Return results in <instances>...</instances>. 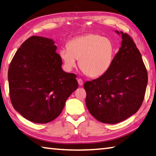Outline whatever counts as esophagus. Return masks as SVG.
I'll list each match as a JSON object with an SVG mask.
<instances>
[{"label":"esophagus","mask_w":156,"mask_h":156,"mask_svg":"<svg viewBox=\"0 0 156 156\" xmlns=\"http://www.w3.org/2000/svg\"><path fill=\"white\" fill-rule=\"evenodd\" d=\"M77 81H78V83H79V85L80 86H83V80H82L81 79H79L78 80H77Z\"/></svg>","instance_id":"34e87169"}]
</instances>
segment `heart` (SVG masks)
Returning a JSON list of instances; mask_svg holds the SVG:
<instances>
[{
    "label": "heart",
    "mask_w": 156,
    "mask_h": 156,
    "mask_svg": "<svg viewBox=\"0 0 156 156\" xmlns=\"http://www.w3.org/2000/svg\"><path fill=\"white\" fill-rule=\"evenodd\" d=\"M66 70L70 71L77 64L87 75L97 77L103 75L110 69L114 56V47L107 38L88 34L74 38L68 48L59 52Z\"/></svg>",
    "instance_id": "b5f03b06"
}]
</instances>
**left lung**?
Wrapping results in <instances>:
<instances>
[{
  "label": "left lung",
  "mask_w": 156,
  "mask_h": 156,
  "mask_svg": "<svg viewBox=\"0 0 156 156\" xmlns=\"http://www.w3.org/2000/svg\"><path fill=\"white\" fill-rule=\"evenodd\" d=\"M122 36L121 48L108 71L86 81V104L90 114L105 124L121 122L136 113L141 106L147 85V73L141 54L128 34Z\"/></svg>",
  "instance_id": "1"
}]
</instances>
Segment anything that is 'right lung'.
<instances>
[{
  "label": "right lung",
  "instance_id": "1",
  "mask_svg": "<svg viewBox=\"0 0 156 156\" xmlns=\"http://www.w3.org/2000/svg\"><path fill=\"white\" fill-rule=\"evenodd\" d=\"M54 41L32 36L17 49L9 65L11 103L26 119L46 124L62 113L67 98L78 87L77 76L64 72Z\"/></svg>",
  "mask_w": 156,
  "mask_h": 156
}]
</instances>
